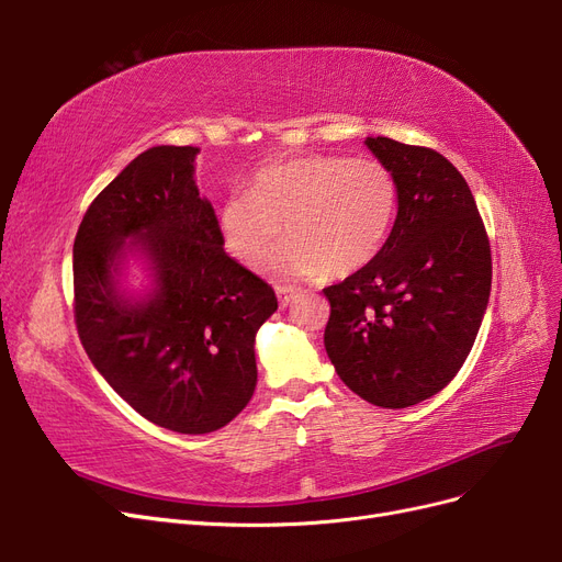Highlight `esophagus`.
I'll list each match as a JSON object with an SVG mask.
<instances>
[{
  "instance_id": "34e87169",
  "label": "esophagus",
  "mask_w": 562,
  "mask_h": 562,
  "mask_svg": "<svg viewBox=\"0 0 562 562\" xmlns=\"http://www.w3.org/2000/svg\"><path fill=\"white\" fill-rule=\"evenodd\" d=\"M277 295H279L281 307H288V304H291L297 297V291L291 285H277Z\"/></svg>"
}]
</instances>
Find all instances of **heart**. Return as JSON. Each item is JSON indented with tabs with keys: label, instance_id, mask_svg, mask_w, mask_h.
I'll return each instance as SVG.
<instances>
[{
	"label": "heart",
	"instance_id": "obj_1",
	"mask_svg": "<svg viewBox=\"0 0 562 562\" xmlns=\"http://www.w3.org/2000/svg\"><path fill=\"white\" fill-rule=\"evenodd\" d=\"M398 184L372 157L302 155L252 173L250 192H232L217 211L223 248L252 265L288 241L265 267L293 277H347L375 258L394 225Z\"/></svg>",
	"mask_w": 562,
	"mask_h": 562
}]
</instances>
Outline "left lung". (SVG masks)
<instances>
[{"label": "left lung", "instance_id": "obj_1", "mask_svg": "<svg viewBox=\"0 0 562 562\" xmlns=\"http://www.w3.org/2000/svg\"><path fill=\"white\" fill-rule=\"evenodd\" d=\"M366 145L396 178L398 213L375 258L323 288V342L353 394L407 407L467 361L490 297V239L464 176L440 151L380 135Z\"/></svg>", "mask_w": 562, "mask_h": 562}]
</instances>
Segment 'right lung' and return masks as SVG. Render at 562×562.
<instances>
[{"instance_id":"add662e5","label":"right lung","mask_w":562,"mask_h":562,"mask_svg":"<svg viewBox=\"0 0 562 562\" xmlns=\"http://www.w3.org/2000/svg\"><path fill=\"white\" fill-rule=\"evenodd\" d=\"M196 147H151L83 213L75 236V323L100 375L135 413L178 434H211L248 405L255 333L277 293L232 260L194 184ZM136 236L158 288L131 305L115 293L123 239Z\"/></svg>"}]
</instances>
